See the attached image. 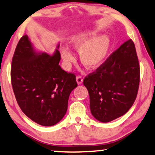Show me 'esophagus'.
<instances>
[{
  "label": "esophagus",
  "instance_id": "esophagus-1",
  "mask_svg": "<svg viewBox=\"0 0 155 155\" xmlns=\"http://www.w3.org/2000/svg\"><path fill=\"white\" fill-rule=\"evenodd\" d=\"M76 82H77V83L78 84H81L82 83V82H83V79H82L81 76H78V77L76 78Z\"/></svg>",
  "mask_w": 155,
  "mask_h": 155
}]
</instances>
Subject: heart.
<instances>
[{"label":"heart","instance_id":"heart-1","mask_svg":"<svg viewBox=\"0 0 155 155\" xmlns=\"http://www.w3.org/2000/svg\"><path fill=\"white\" fill-rule=\"evenodd\" d=\"M70 44L78 51L80 62L89 70L100 68L107 60L111 48V40L109 36H97L94 31H78L70 37ZM63 60L67 65L75 61V56L68 47L61 48Z\"/></svg>","mask_w":155,"mask_h":155}]
</instances>
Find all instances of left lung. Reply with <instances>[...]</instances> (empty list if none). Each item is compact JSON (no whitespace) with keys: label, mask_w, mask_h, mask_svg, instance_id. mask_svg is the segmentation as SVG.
Masks as SVG:
<instances>
[{"label":"left lung","mask_w":155,"mask_h":155,"mask_svg":"<svg viewBox=\"0 0 155 155\" xmlns=\"http://www.w3.org/2000/svg\"><path fill=\"white\" fill-rule=\"evenodd\" d=\"M139 82L138 59L135 44L129 39L84 78L92 116L108 123L124 115L136 99Z\"/></svg>","instance_id":"1"}]
</instances>
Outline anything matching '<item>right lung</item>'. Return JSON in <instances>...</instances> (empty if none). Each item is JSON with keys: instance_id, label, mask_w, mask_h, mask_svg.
Here are the masks:
<instances>
[{"instance_id": "obj_1", "label": "right lung", "mask_w": 155, "mask_h": 155, "mask_svg": "<svg viewBox=\"0 0 155 155\" xmlns=\"http://www.w3.org/2000/svg\"><path fill=\"white\" fill-rule=\"evenodd\" d=\"M59 45L53 54L39 51L24 35L12 61V86L18 105L27 117L43 126H52L62 120L70 94L78 86L75 75L58 65Z\"/></svg>"}]
</instances>
